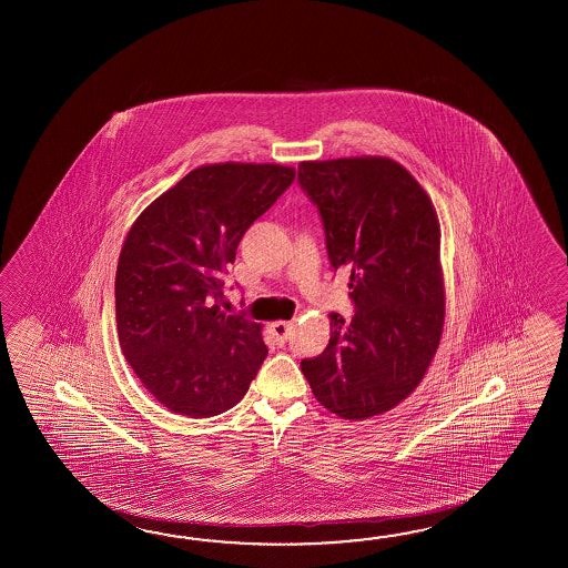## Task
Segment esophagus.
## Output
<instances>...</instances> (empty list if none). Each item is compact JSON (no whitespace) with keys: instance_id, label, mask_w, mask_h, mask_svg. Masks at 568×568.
<instances>
[{"instance_id":"esophagus-1","label":"esophagus","mask_w":568,"mask_h":568,"mask_svg":"<svg viewBox=\"0 0 568 568\" xmlns=\"http://www.w3.org/2000/svg\"><path fill=\"white\" fill-rule=\"evenodd\" d=\"M292 328H294V325H292V323H286V321L272 323V333L276 335V341H278L280 345L288 341L290 335H292Z\"/></svg>"}]
</instances>
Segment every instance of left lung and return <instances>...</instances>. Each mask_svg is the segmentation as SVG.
I'll list each match as a JSON object with an SVG mask.
<instances>
[{"label": "left lung", "instance_id": "1", "mask_svg": "<svg viewBox=\"0 0 568 568\" xmlns=\"http://www.w3.org/2000/svg\"><path fill=\"white\" fill-rule=\"evenodd\" d=\"M302 191L325 227L331 266L351 272L349 323L302 374L314 398L345 420L396 408L423 382L445 325L440 225L418 181L384 156L298 164Z\"/></svg>", "mask_w": 568, "mask_h": 568}]
</instances>
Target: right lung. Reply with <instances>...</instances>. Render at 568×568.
Listing matches in <instances>:
<instances>
[{
    "instance_id": "obj_1",
    "label": "right lung",
    "mask_w": 568,
    "mask_h": 568,
    "mask_svg": "<svg viewBox=\"0 0 568 568\" xmlns=\"http://www.w3.org/2000/svg\"><path fill=\"white\" fill-rule=\"evenodd\" d=\"M280 164L191 170L135 219L115 274L120 345L142 386L170 412L230 410L266 359L262 325L225 314L223 274L243 233L294 182Z\"/></svg>"
}]
</instances>
